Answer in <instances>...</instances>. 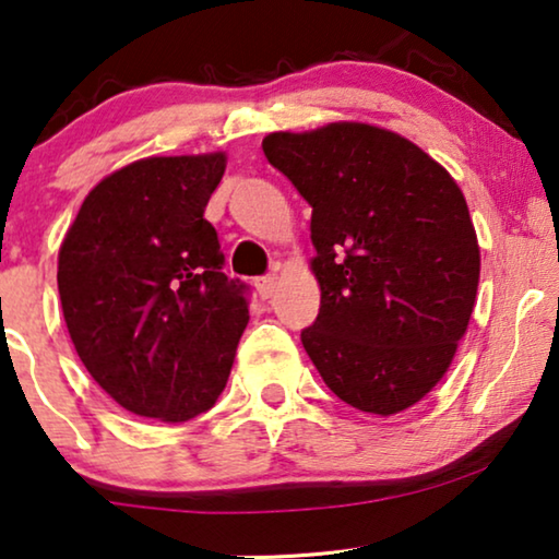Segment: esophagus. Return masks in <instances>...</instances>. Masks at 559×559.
<instances>
[{
    "instance_id": "obj_1",
    "label": "esophagus",
    "mask_w": 559,
    "mask_h": 559,
    "mask_svg": "<svg viewBox=\"0 0 559 559\" xmlns=\"http://www.w3.org/2000/svg\"><path fill=\"white\" fill-rule=\"evenodd\" d=\"M254 287L259 297L266 300V297H272L274 289H277V274H262V277L254 280Z\"/></svg>"
}]
</instances>
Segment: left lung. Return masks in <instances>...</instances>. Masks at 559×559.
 I'll use <instances>...</instances> for the list:
<instances>
[{
  "label": "left lung",
  "mask_w": 559,
  "mask_h": 559,
  "mask_svg": "<svg viewBox=\"0 0 559 559\" xmlns=\"http://www.w3.org/2000/svg\"><path fill=\"white\" fill-rule=\"evenodd\" d=\"M262 150L312 209L310 361L350 407H412L448 371L476 305L480 251L461 188L417 144L356 121L274 132Z\"/></svg>",
  "instance_id": "1"
}]
</instances>
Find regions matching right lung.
Masks as SVG:
<instances>
[{
    "instance_id": "1",
    "label": "right lung",
    "mask_w": 559,
    "mask_h": 559,
    "mask_svg": "<svg viewBox=\"0 0 559 559\" xmlns=\"http://www.w3.org/2000/svg\"><path fill=\"white\" fill-rule=\"evenodd\" d=\"M224 152L147 157L91 190L58 254L63 318L91 377L140 417L186 423L224 392L249 323L203 218Z\"/></svg>"
}]
</instances>
